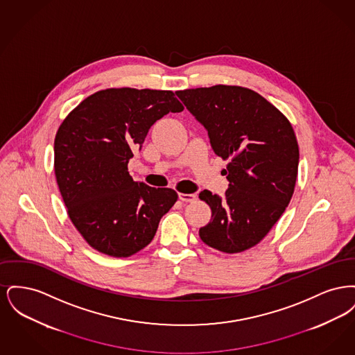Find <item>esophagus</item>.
<instances>
[{"label": "esophagus", "instance_id": "34e87169", "mask_svg": "<svg viewBox=\"0 0 355 355\" xmlns=\"http://www.w3.org/2000/svg\"><path fill=\"white\" fill-rule=\"evenodd\" d=\"M178 196H180V200H181L182 202H193V201H196V198H197V196H196V194H185V193H180Z\"/></svg>", "mask_w": 355, "mask_h": 355}]
</instances>
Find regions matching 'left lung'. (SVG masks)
<instances>
[{
  "mask_svg": "<svg viewBox=\"0 0 355 355\" xmlns=\"http://www.w3.org/2000/svg\"><path fill=\"white\" fill-rule=\"evenodd\" d=\"M177 96L207 130L214 153L229 161L222 170L229 181L225 197L200 193L211 209L200 236L223 253L245 252L266 236L293 197L300 162L293 126L248 87L216 85Z\"/></svg>",
  "mask_w": 355,
  "mask_h": 355,
  "instance_id": "8db88e82",
  "label": "left lung"
}]
</instances>
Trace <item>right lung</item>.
Returning <instances> with one entry per match:
<instances>
[{
    "instance_id": "obj_1",
    "label": "right lung",
    "mask_w": 355,
    "mask_h": 355,
    "mask_svg": "<svg viewBox=\"0 0 355 355\" xmlns=\"http://www.w3.org/2000/svg\"><path fill=\"white\" fill-rule=\"evenodd\" d=\"M184 110L171 90L112 87L85 98L54 139V173L68 216L100 253L125 258L152 242L178 194L128 171L157 119Z\"/></svg>"
}]
</instances>
